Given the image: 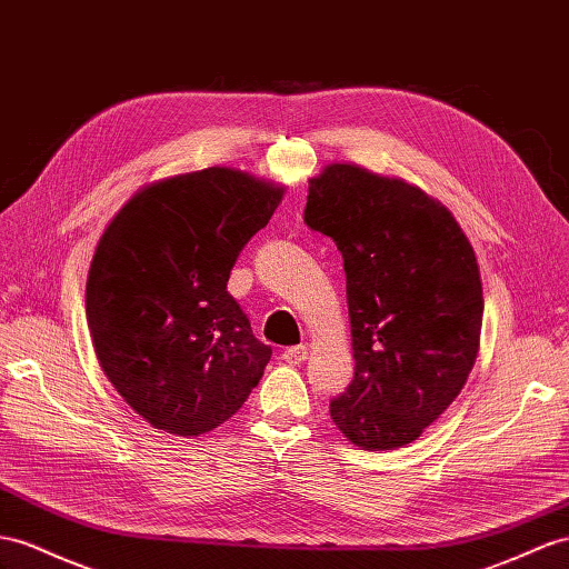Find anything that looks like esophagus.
I'll use <instances>...</instances> for the list:
<instances>
[{
	"label": "esophagus",
	"instance_id": "obj_1",
	"mask_svg": "<svg viewBox=\"0 0 569 569\" xmlns=\"http://www.w3.org/2000/svg\"><path fill=\"white\" fill-rule=\"evenodd\" d=\"M281 358L286 362H290V366H300L302 360H308V348H305V346H290V348H286V351L281 353Z\"/></svg>",
	"mask_w": 569,
	"mask_h": 569
}]
</instances>
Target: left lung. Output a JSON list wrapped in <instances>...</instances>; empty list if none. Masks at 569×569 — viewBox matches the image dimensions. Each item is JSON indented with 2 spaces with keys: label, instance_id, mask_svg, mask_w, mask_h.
I'll list each match as a JSON object with an SVG mask.
<instances>
[{
  "label": "left lung",
  "instance_id": "1",
  "mask_svg": "<svg viewBox=\"0 0 569 569\" xmlns=\"http://www.w3.org/2000/svg\"><path fill=\"white\" fill-rule=\"evenodd\" d=\"M305 223L343 254L356 372L331 420L362 449L409 445L459 397L478 356L473 247L423 189L351 163L310 180Z\"/></svg>",
  "mask_w": 569,
  "mask_h": 569
}]
</instances>
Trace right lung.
I'll list each match as a JSON object with an SVG mask.
<instances>
[{
	"label": "right lung",
	"instance_id": "add662e5",
	"mask_svg": "<svg viewBox=\"0 0 569 569\" xmlns=\"http://www.w3.org/2000/svg\"><path fill=\"white\" fill-rule=\"evenodd\" d=\"M281 199V184L216 166L146 184L100 236L86 281L93 348L153 428L199 437L259 385L271 346L226 286Z\"/></svg>",
	"mask_w": 569,
	"mask_h": 569
}]
</instances>
